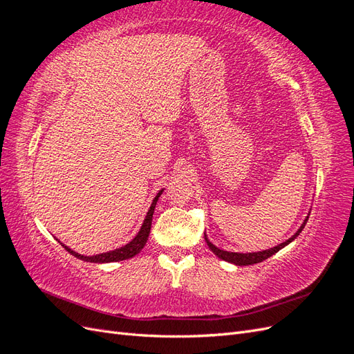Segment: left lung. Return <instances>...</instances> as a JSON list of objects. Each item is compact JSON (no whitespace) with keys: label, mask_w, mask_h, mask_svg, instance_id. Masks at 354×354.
<instances>
[{"label":"left lung","mask_w":354,"mask_h":354,"mask_svg":"<svg viewBox=\"0 0 354 354\" xmlns=\"http://www.w3.org/2000/svg\"><path fill=\"white\" fill-rule=\"evenodd\" d=\"M307 220H308V216L306 217V220L303 221L301 226H299V229L295 232L294 236H291V238H289L288 241L282 242L281 245L273 246V248H270V250H264V251H260V252H246V254H242V252H229V251L220 250V248H217L216 245L211 243V242L208 241L207 234H205V242H207V245H208V248H209L214 254H216V255L218 257V259H221V260H224V261L232 263V264H236V266H250V264H257V263H261V261L267 260V259H269V257H272L273 254H276L277 251L282 250L283 246H286L288 243H291V242L298 236V234L301 233V230H303V229H304V226H306Z\"/></svg>","instance_id":"left-lung-1"}]
</instances>
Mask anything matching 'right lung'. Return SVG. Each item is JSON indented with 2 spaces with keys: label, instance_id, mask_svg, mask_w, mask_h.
Masks as SVG:
<instances>
[{
  "label": "right lung",
  "instance_id": "add662e5",
  "mask_svg": "<svg viewBox=\"0 0 354 354\" xmlns=\"http://www.w3.org/2000/svg\"><path fill=\"white\" fill-rule=\"evenodd\" d=\"M162 190L158 192V195L155 196L151 208H149L147 214H146V218L142 224L140 230H138V233L136 234V238L128 242L127 245L121 246V248L118 250H113V251H109V252H103V254H97V255H81L78 252L72 251L71 248H68L66 245H63L62 242V246H65V250L68 252H71L72 255L77 257V259L82 260V261H88V263H113V261H122V260H128V259H133L134 255H137L138 252H140L143 250V246L146 245L147 242V238H149V233H151V226H152V217H153V211H155V205L158 202V198L162 195Z\"/></svg>",
  "mask_w": 354,
  "mask_h": 354
}]
</instances>
